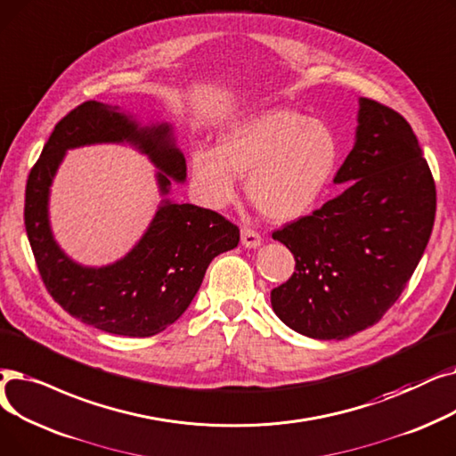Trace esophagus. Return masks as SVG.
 <instances>
[{"mask_svg": "<svg viewBox=\"0 0 456 456\" xmlns=\"http://www.w3.org/2000/svg\"><path fill=\"white\" fill-rule=\"evenodd\" d=\"M241 243L247 248H256V247L262 245V235H259L256 230L248 228V226H243L241 228Z\"/></svg>", "mask_w": 456, "mask_h": 456, "instance_id": "obj_1", "label": "esophagus"}]
</instances>
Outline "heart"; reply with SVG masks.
Segmentation results:
<instances>
[{"instance_id":"1","label":"heart","mask_w":456,"mask_h":456,"mask_svg":"<svg viewBox=\"0 0 456 456\" xmlns=\"http://www.w3.org/2000/svg\"><path fill=\"white\" fill-rule=\"evenodd\" d=\"M339 161L332 129L293 110L276 107L230 124L216 150L191 151V182L202 204L228 206L237 176H247L250 200L274 221L308 213L330 185Z\"/></svg>"}]
</instances>
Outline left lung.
Here are the masks:
<instances>
[{"label": "left lung", "instance_id": "left-lung-1", "mask_svg": "<svg viewBox=\"0 0 456 456\" xmlns=\"http://www.w3.org/2000/svg\"><path fill=\"white\" fill-rule=\"evenodd\" d=\"M334 182L349 185L273 232L295 256L291 278L271 291L273 310L315 339L349 338L382 319L414 274L436 215L418 137L371 98H360L356 142Z\"/></svg>", "mask_w": 456, "mask_h": 456}]
</instances>
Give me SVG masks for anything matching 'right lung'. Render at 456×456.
Segmentation results:
<instances>
[{
	"label": "right lung",
	"instance_id": "add662e5",
	"mask_svg": "<svg viewBox=\"0 0 456 456\" xmlns=\"http://www.w3.org/2000/svg\"><path fill=\"white\" fill-rule=\"evenodd\" d=\"M122 141L135 144L156 163L163 194L168 192V175L185 180V158L167 124L139 127L118 113V107L89 100L55 124L33 165L24 223L40 278L64 312L103 332L148 338L187 310L211 259L240 243V228L216 211L165 200L142 240L120 262L100 269L74 264L55 245L48 223L53 175L69 148Z\"/></svg>",
	"mask_w": 456,
	"mask_h": 456
}]
</instances>
